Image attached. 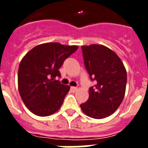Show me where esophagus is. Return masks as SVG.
Masks as SVG:
<instances>
[{"mask_svg":"<svg viewBox=\"0 0 148 148\" xmlns=\"http://www.w3.org/2000/svg\"><path fill=\"white\" fill-rule=\"evenodd\" d=\"M70 90H71V92H75L77 90H78V88H77V87H71V88H70Z\"/></svg>","mask_w":148,"mask_h":148,"instance_id":"obj_1","label":"esophagus"}]
</instances>
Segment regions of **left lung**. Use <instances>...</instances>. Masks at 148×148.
Returning a JSON list of instances; mask_svg holds the SVG:
<instances>
[{
	"label": "left lung",
	"instance_id": "left-lung-1",
	"mask_svg": "<svg viewBox=\"0 0 148 148\" xmlns=\"http://www.w3.org/2000/svg\"><path fill=\"white\" fill-rule=\"evenodd\" d=\"M84 65L92 81L89 99L80 105L84 114L101 119L113 114L125 95L127 71L114 51L101 44L82 46Z\"/></svg>",
	"mask_w": 148,
	"mask_h": 148
}]
</instances>
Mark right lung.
Returning a JSON list of instances; mask_svg holds the SVG:
<instances>
[{
  "mask_svg": "<svg viewBox=\"0 0 148 148\" xmlns=\"http://www.w3.org/2000/svg\"><path fill=\"white\" fill-rule=\"evenodd\" d=\"M78 48L75 45L45 43L23 56L18 68V91L32 113L48 116L61 108L70 87L60 83L56 77H60L59 68Z\"/></svg>",
  "mask_w": 148,
  "mask_h": 148,
  "instance_id": "1",
  "label": "right lung"
}]
</instances>
